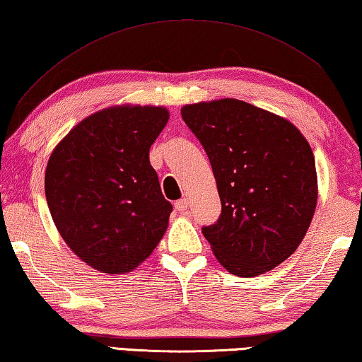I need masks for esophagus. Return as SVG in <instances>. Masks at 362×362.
I'll use <instances>...</instances> for the list:
<instances>
[{
  "instance_id": "obj_1",
  "label": "esophagus",
  "mask_w": 362,
  "mask_h": 362,
  "mask_svg": "<svg viewBox=\"0 0 362 362\" xmlns=\"http://www.w3.org/2000/svg\"><path fill=\"white\" fill-rule=\"evenodd\" d=\"M187 205H189V202H187V200L186 199H180V200H176V202H175V209L177 210V212H186V210H187Z\"/></svg>"
}]
</instances>
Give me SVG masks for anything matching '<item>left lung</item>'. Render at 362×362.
I'll use <instances>...</instances> for the list:
<instances>
[{
	"label": "left lung",
	"mask_w": 362,
	"mask_h": 362,
	"mask_svg": "<svg viewBox=\"0 0 362 362\" xmlns=\"http://www.w3.org/2000/svg\"><path fill=\"white\" fill-rule=\"evenodd\" d=\"M212 165L221 200L202 233L233 275L255 276L296 251L315 212L314 153L290 121L236 98L181 108Z\"/></svg>",
	"instance_id": "left-lung-1"
}]
</instances>
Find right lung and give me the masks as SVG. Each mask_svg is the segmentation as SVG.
Instances as JSON below:
<instances>
[{
    "label": "right lung",
    "instance_id": "obj_1",
    "mask_svg": "<svg viewBox=\"0 0 362 362\" xmlns=\"http://www.w3.org/2000/svg\"><path fill=\"white\" fill-rule=\"evenodd\" d=\"M170 113L111 107L81 121L53 150L45 194L61 238L103 274H126L163 238L173 207L148 160Z\"/></svg>",
    "mask_w": 362,
    "mask_h": 362
}]
</instances>
